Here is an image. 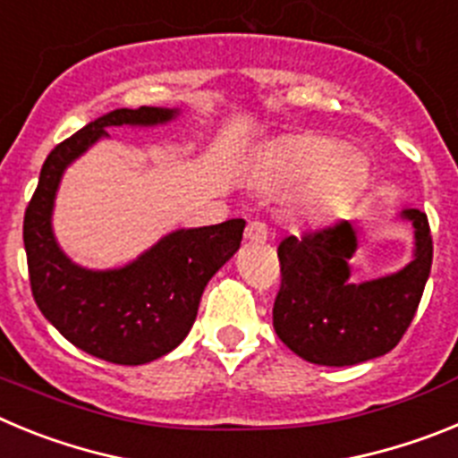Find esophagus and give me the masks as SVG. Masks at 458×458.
I'll return each mask as SVG.
<instances>
[{"instance_id": "34e87169", "label": "esophagus", "mask_w": 458, "mask_h": 458, "mask_svg": "<svg viewBox=\"0 0 458 458\" xmlns=\"http://www.w3.org/2000/svg\"><path fill=\"white\" fill-rule=\"evenodd\" d=\"M245 238L250 242H266L268 241V226L264 222H250L248 229H245Z\"/></svg>"}]
</instances>
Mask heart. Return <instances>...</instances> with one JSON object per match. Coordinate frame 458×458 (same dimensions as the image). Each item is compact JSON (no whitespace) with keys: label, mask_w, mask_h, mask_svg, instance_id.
<instances>
[{"label":"heart","mask_w":458,"mask_h":458,"mask_svg":"<svg viewBox=\"0 0 458 458\" xmlns=\"http://www.w3.org/2000/svg\"><path fill=\"white\" fill-rule=\"evenodd\" d=\"M367 160L342 141L321 135L284 137L270 148L261 188L273 192L295 190L293 213L321 222L355 199L367 183Z\"/></svg>","instance_id":"obj_1"}]
</instances>
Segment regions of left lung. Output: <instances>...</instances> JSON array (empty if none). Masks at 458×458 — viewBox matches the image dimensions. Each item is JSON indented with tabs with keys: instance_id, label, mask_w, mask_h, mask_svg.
<instances>
[{
	"instance_id": "left-lung-1",
	"label": "left lung",
	"mask_w": 458,
	"mask_h": 458,
	"mask_svg": "<svg viewBox=\"0 0 458 458\" xmlns=\"http://www.w3.org/2000/svg\"><path fill=\"white\" fill-rule=\"evenodd\" d=\"M415 229V259L399 273L351 284L358 248L351 222L279 242L282 284L273 307L275 333L307 362L349 367L386 355L411 326L424 293L434 241L422 210L403 208Z\"/></svg>"
}]
</instances>
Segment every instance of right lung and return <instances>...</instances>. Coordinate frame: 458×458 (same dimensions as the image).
<instances>
[{"label": "right lung", "instance_id": "obj_1", "mask_svg": "<svg viewBox=\"0 0 458 458\" xmlns=\"http://www.w3.org/2000/svg\"><path fill=\"white\" fill-rule=\"evenodd\" d=\"M179 109H114L50 151L24 210L30 284L43 317L78 349L114 365H147L188 337L208 279L236 254L245 220L176 229L114 270L72 264L52 233V208L64 169L109 125L167 123Z\"/></svg>", "mask_w": 458, "mask_h": 458}]
</instances>
